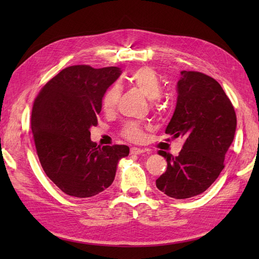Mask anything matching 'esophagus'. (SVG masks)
Instances as JSON below:
<instances>
[{"mask_svg":"<svg viewBox=\"0 0 259 259\" xmlns=\"http://www.w3.org/2000/svg\"><path fill=\"white\" fill-rule=\"evenodd\" d=\"M147 149L143 148H137V147H132L131 148V154H142L144 152H147Z\"/></svg>","mask_w":259,"mask_h":259,"instance_id":"34e87169","label":"esophagus"}]
</instances>
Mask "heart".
<instances>
[{
    "instance_id": "heart-1",
    "label": "heart",
    "mask_w": 259,
    "mask_h": 259,
    "mask_svg": "<svg viewBox=\"0 0 259 259\" xmlns=\"http://www.w3.org/2000/svg\"><path fill=\"white\" fill-rule=\"evenodd\" d=\"M128 81L135 85L136 88L143 92L148 99L155 100L161 95L162 88L158 75L155 74L152 69L143 67L137 69L132 73ZM121 96V89L117 84H113L109 88L103 97V107L106 111H111L119 103ZM124 135L132 140H139L143 137V131L140 125L135 122H128L124 126Z\"/></svg>"
}]
</instances>
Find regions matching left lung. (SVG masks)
<instances>
[{"label": "left lung", "mask_w": 259, "mask_h": 259, "mask_svg": "<svg viewBox=\"0 0 259 259\" xmlns=\"http://www.w3.org/2000/svg\"><path fill=\"white\" fill-rule=\"evenodd\" d=\"M177 94L165 133L185 137V144L178 156L158 151L166 159L167 168L155 184L170 198L188 199L204 192L224 169L237 116L221 84L204 73L182 71Z\"/></svg>", "instance_id": "obj_1"}]
</instances>
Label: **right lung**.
Listing matches in <instances>:
<instances>
[{"label": "right lung", "instance_id": "obj_1", "mask_svg": "<svg viewBox=\"0 0 259 259\" xmlns=\"http://www.w3.org/2000/svg\"><path fill=\"white\" fill-rule=\"evenodd\" d=\"M121 73L117 67H68L34 101L31 130L38 160L52 182L71 197L90 198L106 190L120 160L130 153L124 145L97 146L90 132L97 125L106 91Z\"/></svg>", "mask_w": 259, "mask_h": 259}]
</instances>
